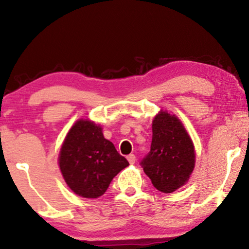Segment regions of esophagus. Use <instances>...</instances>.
I'll use <instances>...</instances> for the list:
<instances>
[{"label":"esophagus","instance_id":"obj_1","mask_svg":"<svg viewBox=\"0 0 249 249\" xmlns=\"http://www.w3.org/2000/svg\"><path fill=\"white\" fill-rule=\"evenodd\" d=\"M127 160H128V163H130V164H134L135 163V156L133 154L128 155L127 156Z\"/></svg>","mask_w":249,"mask_h":249}]
</instances>
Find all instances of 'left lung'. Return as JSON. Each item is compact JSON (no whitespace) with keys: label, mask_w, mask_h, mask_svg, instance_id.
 Returning a JSON list of instances; mask_svg holds the SVG:
<instances>
[{"label":"left lung","mask_w":249,"mask_h":249,"mask_svg":"<svg viewBox=\"0 0 249 249\" xmlns=\"http://www.w3.org/2000/svg\"><path fill=\"white\" fill-rule=\"evenodd\" d=\"M195 147L175 115L160 110L152 121V141L141 166L157 190L171 194L187 183L195 168Z\"/></svg>","instance_id":"left-lung-1"}]
</instances>
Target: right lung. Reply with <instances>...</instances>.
Masks as SVG:
<instances>
[{"label":"right lung","instance_id":"right-lung-1","mask_svg":"<svg viewBox=\"0 0 249 249\" xmlns=\"http://www.w3.org/2000/svg\"><path fill=\"white\" fill-rule=\"evenodd\" d=\"M128 166L126 158L102 133V127L79 119L66 135L59 167L71 191L84 198L102 196L116 175Z\"/></svg>","mask_w":249,"mask_h":249}]
</instances>
